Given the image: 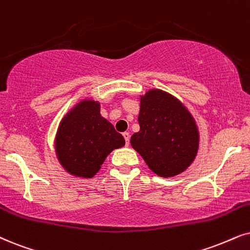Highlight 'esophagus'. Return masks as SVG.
Wrapping results in <instances>:
<instances>
[{"label": "esophagus", "instance_id": "esophagus-1", "mask_svg": "<svg viewBox=\"0 0 250 250\" xmlns=\"http://www.w3.org/2000/svg\"><path fill=\"white\" fill-rule=\"evenodd\" d=\"M123 137H125V145H127V146H129V142H130V134H129V132H123Z\"/></svg>", "mask_w": 250, "mask_h": 250}]
</instances>
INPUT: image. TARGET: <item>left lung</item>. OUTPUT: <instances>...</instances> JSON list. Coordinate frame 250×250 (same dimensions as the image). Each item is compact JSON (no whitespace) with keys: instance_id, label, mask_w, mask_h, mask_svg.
Listing matches in <instances>:
<instances>
[{"instance_id":"1","label":"left lung","mask_w":250,"mask_h":250,"mask_svg":"<svg viewBox=\"0 0 250 250\" xmlns=\"http://www.w3.org/2000/svg\"><path fill=\"white\" fill-rule=\"evenodd\" d=\"M140 131L130 138L148 168L163 178L185 172L197 156L200 132L194 116L178 98L151 88L140 98Z\"/></svg>"}]
</instances>
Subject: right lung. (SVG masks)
Masks as SVG:
<instances>
[{
	"mask_svg": "<svg viewBox=\"0 0 250 250\" xmlns=\"http://www.w3.org/2000/svg\"><path fill=\"white\" fill-rule=\"evenodd\" d=\"M125 144L114 125L100 114V103L83 99L63 116L55 136V153L69 174L90 179L107 156Z\"/></svg>",
	"mask_w": 250,
	"mask_h": 250,
	"instance_id": "obj_1",
	"label": "right lung"
}]
</instances>
